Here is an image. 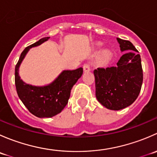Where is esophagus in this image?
I'll return each instance as SVG.
<instances>
[{
	"label": "esophagus",
	"instance_id": "34e87169",
	"mask_svg": "<svg viewBox=\"0 0 157 157\" xmlns=\"http://www.w3.org/2000/svg\"><path fill=\"white\" fill-rule=\"evenodd\" d=\"M83 68L85 72H88V71H90V70H91V65H90V64H89V63H86V64H83Z\"/></svg>",
	"mask_w": 157,
	"mask_h": 157
}]
</instances>
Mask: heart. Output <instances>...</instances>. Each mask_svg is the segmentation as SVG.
Here are the masks:
<instances>
[{
    "label": "heart",
    "mask_w": 157,
    "mask_h": 157,
    "mask_svg": "<svg viewBox=\"0 0 157 157\" xmlns=\"http://www.w3.org/2000/svg\"><path fill=\"white\" fill-rule=\"evenodd\" d=\"M105 56H107V54H106V55H105Z\"/></svg>",
    "instance_id": "1"
}]
</instances>
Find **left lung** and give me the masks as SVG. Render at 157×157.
Returning a JSON list of instances; mask_svg holds the SVG:
<instances>
[{
  "mask_svg": "<svg viewBox=\"0 0 157 157\" xmlns=\"http://www.w3.org/2000/svg\"><path fill=\"white\" fill-rule=\"evenodd\" d=\"M122 52L115 67L93 71L97 100L105 108L120 110L129 106L138 96L143 83V69L138 51L130 41L118 38Z\"/></svg>",
  "mask_w": 157,
  "mask_h": 157,
  "instance_id": "obj_1",
  "label": "left lung"
}]
</instances>
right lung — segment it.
Here are the masks:
<instances>
[{
    "mask_svg": "<svg viewBox=\"0 0 157 157\" xmlns=\"http://www.w3.org/2000/svg\"><path fill=\"white\" fill-rule=\"evenodd\" d=\"M50 37H45L26 47L20 55L15 67V85L19 98L33 115L39 118H51L60 113L68 102L71 90L83 74V68L64 71L52 83L46 86H33L20 78V63L28 50L37 46Z\"/></svg>",
    "mask_w": 157,
    "mask_h": 157,
    "instance_id": "obj_1",
    "label": "right lung"
}]
</instances>
